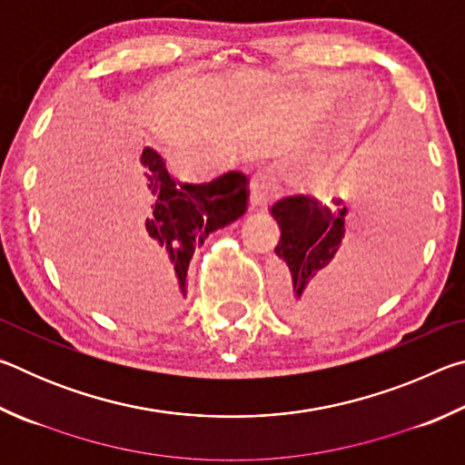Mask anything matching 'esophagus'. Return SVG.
<instances>
[{
  "label": "esophagus",
  "instance_id": "obj_1",
  "mask_svg": "<svg viewBox=\"0 0 465 465\" xmlns=\"http://www.w3.org/2000/svg\"><path fill=\"white\" fill-rule=\"evenodd\" d=\"M272 191H274V178L271 170L261 168L252 172L250 176V207L252 209L264 207V204L271 201Z\"/></svg>",
  "mask_w": 465,
  "mask_h": 465
}]
</instances>
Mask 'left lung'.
Instances as JSON below:
<instances>
[{"instance_id":"obj_1","label":"left lung","mask_w":465,"mask_h":465,"mask_svg":"<svg viewBox=\"0 0 465 465\" xmlns=\"http://www.w3.org/2000/svg\"><path fill=\"white\" fill-rule=\"evenodd\" d=\"M400 180L390 176V183L388 178L383 183L365 174L357 191L361 230L349 243L342 242L346 204L341 196H332L330 207L312 194H287L271 204L281 227L274 250L282 264L274 282L285 316L320 322L383 293L385 272L412 225L408 193Z\"/></svg>"}]
</instances>
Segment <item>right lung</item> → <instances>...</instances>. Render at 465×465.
<instances>
[{
	"label": "right lung",
	"instance_id": "right-lung-1",
	"mask_svg": "<svg viewBox=\"0 0 465 465\" xmlns=\"http://www.w3.org/2000/svg\"><path fill=\"white\" fill-rule=\"evenodd\" d=\"M139 186L149 204L145 223L139 225V248L163 277L170 305H176L186 297V271L194 248L246 213L248 180L232 170L211 183H180L170 176L155 149L143 147Z\"/></svg>",
	"mask_w": 465,
	"mask_h": 465
}]
</instances>
